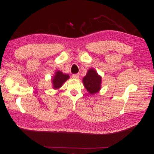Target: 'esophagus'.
<instances>
[{"mask_svg":"<svg viewBox=\"0 0 154 154\" xmlns=\"http://www.w3.org/2000/svg\"><path fill=\"white\" fill-rule=\"evenodd\" d=\"M72 78L74 79H78L79 78V74H74L72 75Z\"/></svg>","mask_w":154,"mask_h":154,"instance_id":"obj_1","label":"esophagus"}]
</instances>
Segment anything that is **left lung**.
Here are the masks:
<instances>
[{
    "mask_svg": "<svg viewBox=\"0 0 154 154\" xmlns=\"http://www.w3.org/2000/svg\"><path fill=\"white\" fill-rule=\"evenodd\" d=\"M83 83L87 91L91 94H94L101 89V77L98 75L96 70L90 69L83 78Z\"/></svg>",
    "mask_w": 154,
    "mask_h": 154,
    "instance_id": "1",
    "label": "left lung"
}]
</instances>
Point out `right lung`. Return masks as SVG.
Returning a JSON list of instances; mask_svg holds the SVG:
<instances>
[{
  "mask_svg": "<svg viewBox=\"0 0 154 154\" xmlns=\"http://www.w3.org/2000/svg\"><path fill=\"white\" fill-rule=\"evenodd\" d=\"M69 78V76L68 74H63L62 71H57L55 72V75L52 79L53 88L58 89V88H60L62 86L63 83L66 82Z\"/></svg>",
  "mask_w": 154,
  "mask_h": 154,
  "instance_id": "obj_1",
  "label": "right lung"
}]
</instances>
